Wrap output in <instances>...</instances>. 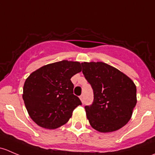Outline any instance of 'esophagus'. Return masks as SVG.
<instances>
[{
    "instance_id": "esophagus-1",
    "label": "esophagus",
    "mask_w": 155,
    "mask_h": 155,
    "mask_svg": "<svg viewBox=\"0 0 155 155\" xmlns=\"http://www.w3.org/2000/svg\"><path fill=\"white\" fill-rule=\"evenodd\" d=\"M79 98H80L81 101H82V103H84V96H83V95H81V96L79 97Z\"/></svg>"
}]
</instances>
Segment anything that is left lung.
Here are the masks:
<instances>
[{
	"label": "left lung",
	"instance_id": "8db88e82",
	"mask_svg": "<svg viewBox=\"0 0 155 155\" xmlns=\"http://www.w3.org/2000/svg\"><path fill=\"white\" fill-rule=\"evenodd\" d=\"M82 73L94 91L85 106L91 126L101 133L118 130L127 124L137 104V87L130 78L104 62L82 63Z\"/></svg>",
	"mask_w": 155,
	"mask_h": 155
}]
</instances>
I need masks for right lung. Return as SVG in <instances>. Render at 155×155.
<instances>
[{
  "label": "right lung",
  "instance_id": "obj_1",
  "mask_svg": "<svg viewBox=\"0 0 155 155\" xmlns=\"http://www.w3.org/2000/svg\"><path fill=\"white\" fill-rule=\"evenodd\" d=\"M82 71L78 61L64 60L45 65L30 74L23 87L22 98L31 119L46 129L64 125L81 105L73 94L72 76Z\"/></svg>",
  "mask_w": 155,
  "mask_h": 155
}]
</instances>
